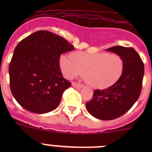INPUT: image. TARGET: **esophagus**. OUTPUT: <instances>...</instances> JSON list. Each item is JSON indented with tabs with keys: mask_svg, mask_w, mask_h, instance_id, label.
<instances>
[{
	"mask_svg": "<svg viewBox=\"0 0 152 152\" xmlns=\"http://www.w3.org/2000/svg\"><path fill=\"white\" fill-rule=\"evenodd\" d=\"M72 87L75 88H76V89H80V88H81L83 87L82 84H78V83H76V82H73L72 84Z\"/></svg>",
	"mask_w": 152,
	"mask_h": 152,
	"instance_id": "obj_1",
	"label": "esophagus"
}]
</instances>
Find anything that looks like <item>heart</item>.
I'll list each match as a JSON object with an SVG mask.
<instances>
[{"label": "heart", "instance_id": "1", "mask_svg": "<svg viewBox=\"0 0 152 152\" xmlns=\"http://www.w3.org/2000/svg\"><path fill=\"white\" fill-rule=\"evenodd\" d=\"M59 64L65 77L71 79L82 75L88 84L98 88H109L116 84L123 72L122 58L106 52H75L71 58L62 55Z\"/></svg>", "mask_w": 152, "mask_h": 152}]
</instances>
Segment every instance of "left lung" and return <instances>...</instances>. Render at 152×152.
Here are the masks:
<instances>
[{
    "label": "left lung",
    "mask_w": 152,
    "mask_h": 152,
    "mask_svg": "<svg viewBox=\"0 0 152 152\" xmlns=\"http://www.w3.org/2000/svg\"><path fill=\"white\" fill-rule=\"evenodd\" d=\"M116 53L123 61V72L116 84L103 90H96L86 108L94 117L111 120L121 116L134 105L142 91L144 64L133 48L117 45L106 49Z\"/></svg>",
    "instance_id": "1"
}]
</instances>
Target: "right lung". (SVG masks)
I'll return each mask as SVG.
<instances>
[{"label": "right lung", "mask_w": 152, "mask_h": 152, "mask_svg": "<svg viewBox=\"0 0 152 152\" xmlns=\"http://www.w3.org/2000/svg\"><path fill=\"white\" fill-rule=\"evenodd\" d=\"M64 38L39 30L16 46L9 65L10 87L17 103L35 113L54 110L71 83L62 77L60 56L74 50Z\"/></svg>", "instance_id": "add662e5"}]
</instances>
